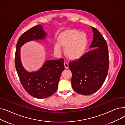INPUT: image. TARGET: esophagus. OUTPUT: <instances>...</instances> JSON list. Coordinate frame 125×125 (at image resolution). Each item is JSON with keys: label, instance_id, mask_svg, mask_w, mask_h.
<instances>
[{"label": "esophagus", "instance_id": "esophagus-1", "mask_svg": "<svg viewBox=\"0 0 125 125\" xmlns=\"http://www.w3.org/2000/svg\"><path fill=\"white\" fill-rule=\"evenodd\" d=\"M64 66H65V69H68V64L66 62H64Z\"/></svg>", "mask_w": 125, "mask_h": 125}]
</instances>
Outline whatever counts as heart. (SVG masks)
<instances>
[{"instance_id":"b5f03b06","label":"heart","mask_w":125,"mask_h":125,"mask_svg":"<svg viewBox=\"0 0 125 125\" xmlns=\"http://www.w3.org/2000/svg\"><path fill=\"white\" fill-rule=\"evenodd\" d=\"M58 41L61 46L65 48V54L71 60L80 58L83 55L88 43L86 33L75 30L64 31L58 36ZM54 50L57 53L61 52L59 44H54Z\"/></svg>"}]
</instances>
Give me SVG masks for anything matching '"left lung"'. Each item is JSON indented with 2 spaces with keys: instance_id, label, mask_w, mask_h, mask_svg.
<instances>
[{
  "instance_id": "obj_1",
  "label": "left lung",
  "mask_w": 125,
  "mask_h": 125,
  "mask_svg": "<svg viewBox=\"0 0 125 125\" xmlns=\"http://www.w3.org/2000/svg\"><path fill=\"white\" fill-rule=\"evenodd\" d=\"M91 28L94 33L90 46L91 50L69 64L73 75L72 87L76 92L83 95L92 94L101 87L109 67L107 42L99 31Z\"/></svg>"
}]
</instances>
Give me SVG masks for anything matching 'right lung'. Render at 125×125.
I'll return each instance as SVG.
<instances>
[{"instance_id": "1", "label": "right lung", "mask_w": 125, "mask_h": 125, "mask_svg": "<svg viewBox=\"0 0 125 125\" xmlns=\"http://www.w3.org/2000/svg\"><path fill=\"white\" fill-rule=\"evenodd\" d=\"M47 35L42 26L37 25L22 34L16 45L15 66L20 80L26 91L38 99L49 97L57 90L61 74L65 68L64 59L47 60L39 70L28 72L21 62V48L30 41L44 40Z\"/></svg>"}]
</instances>
